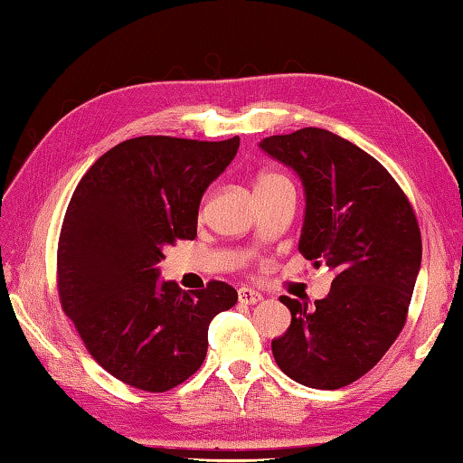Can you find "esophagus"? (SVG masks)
I'll return each instance as SVG.
<instances>
[{
  "label": "esophagus",
  "mask_w": 463,
  "mask_h": 463,
  "mask_svg": "<svg viewBox=\"0 0 463 463\" xmlns=\"http://www.w3.org/2000/svg\"><path fill=\"white\" fill-rule=\"evenodd\" d=\"M238 299L241 301V304L251 306V304H258V301H261V294L256 289H251V288H240L238 289Z\"/></svg>",
  "instance_id": "obj_1"
}]
</instances>
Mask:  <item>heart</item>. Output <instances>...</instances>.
Wrapping results in <instances>:
<instances>
[{
	"label": "heart",
	"instance_id": "1",
	"mask_svg": "<svg viewBox=\"0 0 463 463\" xmlns=\"http://www.w3.org/2000/svg\"><path fill=\"white\" fill-rule=\"evenodd\" d=\"M278 184H289V182H288V179H286L284 175H279V174H263V175L258 179L256 190H260V187L278 185Z\"/></svg>",
	"mask_w": 463,
	"mask_h": 463
}]
</instances>
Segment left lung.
Masks as SVG:
<instances>
[{
	"instance_id": "obj_1",
	"label": "left lung",
	"mask_w": 463,
	"mask_h": 463,
	"mask_svg": "<svg viewBox=\"0 0 463 463\" xmlns=\"http://www.w3.org/2000/svg\"><path fill=\"white\" fill-rule=\"evenodd\" d=\"M306 192L299 251L335 273L324 299L281 296L291 324L271 342L298 383L337 390L360 380L400 335L421 266V233L408 197L375 157L319 128L260 141Z\"/></svg>"
}]
</instances>
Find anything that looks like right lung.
Returning <instances> with one entry per match:
<instances>
[{
	"instance_id": "1",
	"label": "right lung",
	"mask_w": 463,
	"mask_h": 463,
	"mask_svg": "<svg viewBox=\"0 0 463 463\" xmlns=\"http://www.w3.org/2000/svg\"><path fill=\"white\" fill-rule=\"evenodd\" d=\"M238 147V136L126 139L75 187L58 245L60 301L119 382L156 393L185 382L205 360L212 319L238 301L225 281L184 291L157 279L164 248L195 238L202 195Z\"/></svg>"
}]
</instances>
